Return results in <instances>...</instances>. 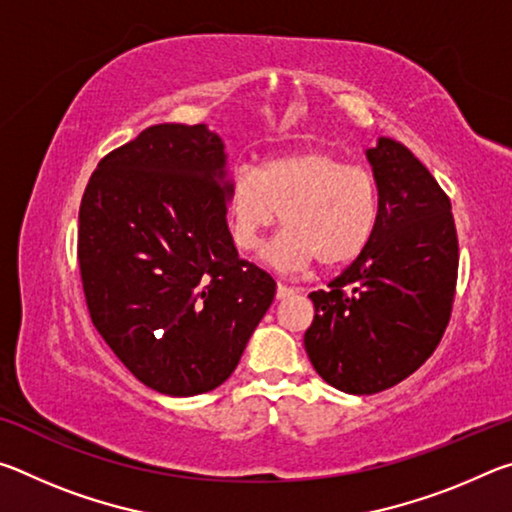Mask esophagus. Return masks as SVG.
Returning <instances> with one entry per match:
<instances>
[{"mask_svg":"<svg viewBox=\"0 0 512 512\" xmlns=\"http://www.w3.org/2000/svg\"><path fill=\"white\" fill-rule=\"evenodd\" d=\"M293 293H296V289H291V287H287V284L277 282V289H275V298H277V300L289 298V296H293Z\"/></svg>","mask_w":512,"mask_h":512,"instance_id":"esophagus-1","label":"esophagus"}]
</instances>
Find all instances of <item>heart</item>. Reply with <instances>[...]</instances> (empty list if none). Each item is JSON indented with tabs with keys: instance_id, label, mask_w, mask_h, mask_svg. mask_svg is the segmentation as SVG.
I'll return each mask as SVG.
<instances>
[{
	"instance_id": "obj_1",
	"label": "heart",
	"mask_w": 512,
	"mask_h": 512,
	"mask_svg": "<svg viewBox=\"0 0 512 512\" xmlns=\"http://www.w3.org/2000/svg\"><path fill=\"white\" fill-rule=\"evenodd\" d=\"M287 223L262 250L277 271H298L318 257L341 266L359 257L375 235L379 189L372 171L327 149L277 155L262 167H239L228 187L232 241L253 250L275 221Z\"/></svg>"
}]
</instances>
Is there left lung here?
I'll use <instances>...</instances> for the list:
<instances>
[{"instance_id": "8db88e82", "label": "left lung", "mask_w": 512, "mask_h": 512, "mask_svg": "<svg viewBox=\"0 0 512 512\" xmlns=\"http://www.w3.org/2000/svg\"><path fill=\"white\" fill-rule=\"evenodd\" d=\"M379 189V219L366 250L309 293L311 366L329 386L372 395L400 384L431 357L452 314L458 239L452 203L404 144L379 137L366 149Z\"/></svg>"}]
</instances>
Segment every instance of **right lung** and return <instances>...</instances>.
Here are the masks:
<instances>
[{"instance_id": "obj_1", "label": "right lung", "mask_w": 512, "mask_h": 512, "mask_svg": "<svg viewBox=\"0 0 512 512\" xmlns=\"http://www.w3.org/2000/svg\"><path fill=\"white\" fill-rule=\"evenodd\" d=\"M228 155L205 124L151 126L99 162L79 212L92 323L162 395L214 391L275 298L228 230Z\"/></svg>"}]
</instances>
